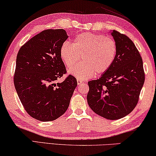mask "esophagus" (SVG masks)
Returning <instances> with one entry per match:
<instances>
[{
  "label": "esophagus",
  "instance_id": "obj_1",
  "mask_svg": "<svg viewBox=\"0 0 156 156\" xmlns=\"http://www.w3.org/2000/svg\"><path fill=\"white\" fill-rule=\"evenodd\" d=\"M76 82H77V84L78 85H80L81 84H82L83 83V82L81 80H80V79H77V80H76Z\"/></svg>",
  "mask_w": 156,
  "mask_h": 156
}]
</instances>
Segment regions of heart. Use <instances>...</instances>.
<instances>
[{
    "label": "heart",
    "instance_id": "heart-1",
    "mask_svg": "<svg viewBox=\"0 0 156 156\" xmlns=\"http://www.w3.org/2000/svg\"><path fill=\"white\" fill-rule=\"evenodd\" d=\"M116 44L112 38L103 35L84 33L74 38L72 44L66 41L59 49V56L69 67L82 57V62L70 67L68 73L80 80H87L107 72L116 57Z\"/></svg>",
    "mask_w": 156,
    "mask_h": 156
}]
</instances>
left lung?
<instances>
[{"mask_svg": "<svg viewBox=\"0 0 156 156\" xmlns=\"http://www.w3.org/2000/svg\"><path fill=\"white\" fill-rule=\"evenodd\" d=\"M110 33L116 44V59L101 77L88 82L87 102L97 114L117 120L127 116L136 107L145 74L142 58L132 40L116 30Z\"/></svg>", "mask_w": 156, "mask_h": 156, "instance_id": "8db88e82", "label": "left lung"}]
</instances>
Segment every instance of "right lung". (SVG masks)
Segmentation results:
<instances>
[{"label": "right lung", "mask_w": 156, "mask_h": 156, "mask_svg": "<svg viewBox=\"0 0 156 156\" xmlns=\"http://www.w3.org/2000/svg\"><path fill=\"white\" fill-rule=\"evenodd\" d=\"M68 37L63 29L46 30L18 51L14 85L27 114L37 120L54 121L65 114L77 86L72 75L56 83L66 73L59 49Z\"/></svg>", "instance_id": "obj_1"}]
</instances>
